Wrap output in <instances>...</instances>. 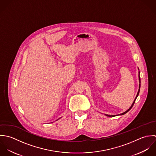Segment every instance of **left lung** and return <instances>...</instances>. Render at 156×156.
<instances>
[{"label": "left lung", "mask_w": 156, "mask_h": 156, "mask_svg": "<svg viewBox=\"0 0 156 156\" xmlns=\"http://www.w3.org/2000/svg\"><path fill=\"white\" fill-rule=\"evenodd\" d=\"M139 81H140V76L139 75ZM140 84H139V91H138V92H137V96H136V98H135V99H134V102H133V104H132V105L130 107V108L128 110H126L125 112L124 113H121V115H124L126 113H127L129 110H131V108L133 107V105L134 104V102H135V101H136V98H137V97L138 96V95H139V92H140ZM106 116H108V117H113V116H115V115H106Z\"/></svg>", "instance_id": "8db88e82"}]
</instances>
